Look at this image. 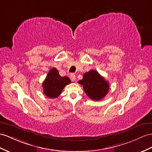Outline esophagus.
Masks as SVG:
<instances>
[{"mask_svg":"<svg viewBox=\"0 0 152 152\" xmlns=\"http://www.w3.org/2000/svg\"><path fill=\"white\" fill-rule=\"evenodd\" d=\"M70 79L71 80V81H75L76 80V76L75 74H71V75H70Z\"/></svg>","mask_w":152,"mask_h":152,"instance_id":"esophagus-1","label":"esophagus"}]
</instances>
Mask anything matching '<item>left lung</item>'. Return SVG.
Instances as JSON below:
<instances>
[{
	"label": "left lung",
	"instance_id": "8db88e82",
	"mask_svg": "<svg viewBox=\"0 0 152 152\" xmlns=\"http://www.w3.org/2000/svg\"><path fill=\"white\" fill-rule=\"evenodd\" d=\"M88 97L94 101L102 99L109 90V84L94 70L85 73L83 79L78 81Z\"/></svg>",
	"mask_w": 152,
	"mask_h": 152
}]
</instances>
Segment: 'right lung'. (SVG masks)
I'll return each instance as SVG.
<instances>
[{"mask_svg": "<svg viewBox=\"0 0 152 152\" xmlns=\"http://www.w3.org/2000/svg\"><path fill=\"white\" fill-rule=\"evenodd\" d=\"M71 83L69 77L61 76L56 69L52 68L42 83L44 94L49 98H56L60 95L66 85Z\"/></svg>", "mask_w": 152, "mask_h": 152, "instance_id": "right-lung-1", "label": "right lung"}]
</instances>
